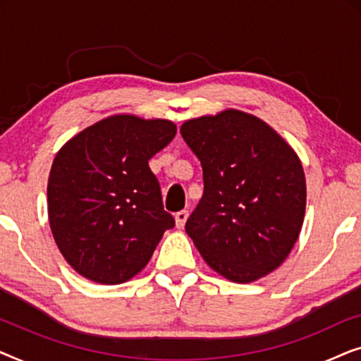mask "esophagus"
Returning <instances> with one entry per match:
<instances>
[{"label":"esophagus","instance_id":"1","mask_svg":"<svg viewBox=\"0 0 361 361\" xmlns=\"http://www.w3.org/2000/svg\"><path fill=\"white\" fill-rule=\"evenodd\" d=\"M187 219H189V212H187V210L177 212V214H176V225H177V228H182V226L185 225Z\"/></svg>","mask_w":361,"mask_h":361}]
</instances>
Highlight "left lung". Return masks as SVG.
<instances>
[{"instance_id":"8db88e82","label":"left lung","mask_w":361,"mask_h":361,"mask_svg":"<svg viewBox=\"0 0 361 361\" xmlns=\"http://www.w3.org/2000/svg\"><path fill=\"white\" fill-rule=\"evenodd\" d=\"M180 135L204 171V195L185 224L202 258L235 283L274 271L302 228L299 157L273 128L236 110L185 121Z\"/></svg>"}]
</instances>
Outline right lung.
<instances>
[{
    "label": "right lung",
    "instance_id": "right-lung-1",
    "mask_svg": "<svg viewBox=\"0 0 361 361\" xmlns=\"http://www.w3.org/2000/svg\"><path fill=\"white\" fill-rule=\"evenodd\" d=\"M167 120L116 115L72 137L54 159L49 224L67 263L83 278L120 284L147 264L176 220L162 205L147 161L174 140Z\"/></svg>",
    "mask_w": 361,
    "mask_h": 361
}]
</instances>
